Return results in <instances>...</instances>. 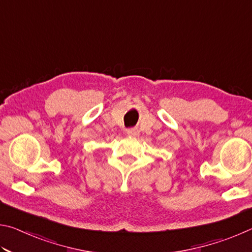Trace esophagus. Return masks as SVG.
Masks as SVG:
<instances>
[{"mask_svg":"<svg viewBox=\"0 0 252 252\" xmlns=\"http://www.w3.org/2000/svg\"><path fill=\"white\" fill-rule=\"evenodd\" d=\"M126 132L127 135H132V136H135L136 134H138V131H136V129H134V127H130V129H126Z\"/></svg>","mask_w":252,"mask_h":252,"instance_id":"esophagus-1","label":"esophagus"}]
</instances>
